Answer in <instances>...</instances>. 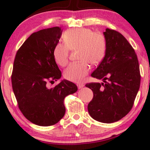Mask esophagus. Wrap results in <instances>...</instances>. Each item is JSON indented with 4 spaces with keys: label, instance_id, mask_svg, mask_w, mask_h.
<instances>
[{
    "label": "esophagus",
    "instance_id": "esophagus-1",
    "mask_svg": "<svg viewBox=\"0 0 150 150\" xmlns=\"http://www.w3.org/2000/svg\"><path fill=\"white\" fill-rule=\"evenodd\" d=\"M77 88H81L82 87H84V85L83 84H81V83H79V84H77Z\"/></svg>",
    "mask_w": 150,
    "mask_h": 150
}]
</instances>
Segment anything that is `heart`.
I'll list each match as a JSON object with an SVG mask.
<instances>
[{"instance_id": "obj_1", "label": "heart", "mask_w": 150, "mask_h": 150, "mask_svg": "<svg viewBox=\"0 0 150 150\" xmlns=\"http://www.w3.org/2000/svg\"><path fill=\"white\" fill-rule=\"evenodd\" d=\"M64 43H58L53 48L54 62L64 67L69 62L70 50L78 49L79 63L71 64L64 71V77L73 82H81L90 71L89 63L99 64L106 52V39L100 32L89 28H75L66 30L63 35Z\"/></svg>"}]
</instances>
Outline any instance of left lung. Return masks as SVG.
Wrapping results in <instances>:
<instances>
[{"mask_svg":"<svg viewBox=\"0 0 150 150\" xmlns=\"http://www.w3.org/2000/svg\"><path fill=\"white\" fill-rule=\"evenodd\" d=\"M105 56L91 77L104 83H87L93 98L88 111L104 123L120 120L131 111L141 84L139 64L134 49L122 34L107 28Z\"/></svg>","mask_w":150,"mask_h":150,"instance_id":"left-lung-1","label":"left lung"}]
</instances>
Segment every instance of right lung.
<instances>
[{
    "label": "right lung",
    "mask_w": 150,
    "mask_h": 150,
    "mask_svg": "<svg viewBox=\"0 0 150 150\" xmlns=\"http://www.w3.org/2000/svg\"><path fill=\"white\" fill-rule=\"evenodd\" d=\"M62 32L54 27L32 34L15 56L11 79L18 107L28 120L39 126L54 125L61 120L66 111L64 98L77 91L68 80L49 88L62 77L52 54Z\"/></svg>",
    "instance_id": "1"
}]
</instances>
